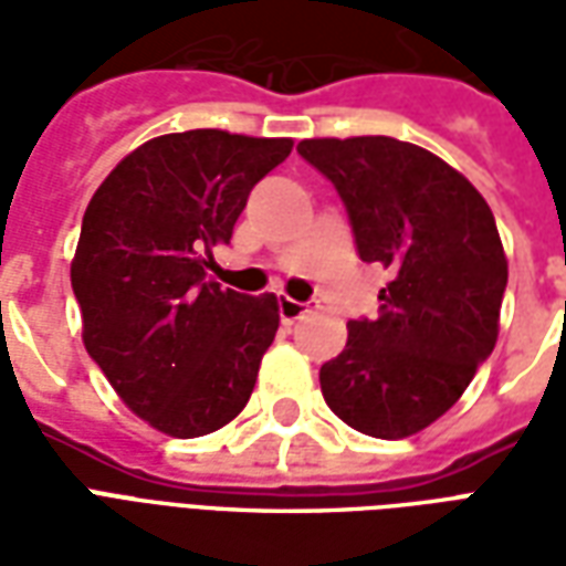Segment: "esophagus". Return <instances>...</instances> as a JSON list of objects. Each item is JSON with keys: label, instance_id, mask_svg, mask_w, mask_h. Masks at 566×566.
<instances>
[{"label": "esophagus", "instance_id": "esophagus-1", "mask_svg": "<svg viewBox=\"0 0 566 566\" xmlns=\"http://www.w3.org/2000/svg\"><path fill=\"white\" fill-rule=\"evenodd\" d=\"M308 308L303 306V303L291 300V296H282V300H279V315H282V324H294V321L303 318Z\"/></svg>", "mask_w": 566, "mask_h": 566}]
</instances>
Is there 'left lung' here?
I'll return each mask as SVG.
<instances>
[{
	"label": "left lung",
	"mask_w": 566,
	"mask_h": 566,
	"mask_svg": "<svg viewBox=\"0 0 566 566\" xmlns=\"http://www.w3.org/2000/svg\"><path fill=\"white\" fill-rule=\"evenodd\" d=\"M343 197L360 260L391 270L379 315L348 324L321 394L367 437H412L461 400L497 343L506 254L482 193L437 154L391 139L296 145Z\"/></svg>",
	"instance_id": "obj_1"
}]
</instances>
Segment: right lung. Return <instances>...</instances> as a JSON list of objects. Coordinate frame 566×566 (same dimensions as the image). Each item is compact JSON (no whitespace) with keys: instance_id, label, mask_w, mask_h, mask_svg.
Wrapping results in <instances>:
<instances>
[{"instance_id":"add662e5","label":"right lung","mask_w":566,"mask_h":566,"mask_svg":"<svg viewBox=\"0 0 566 566\" xmlns=\"http://www.w3.org/2000/svg\"><path fill=\"white\" fill-rule=\"evenodd\" d=\"M291 139L187 129L145 142L93 193L72 260L84 348L117 397L178 439L230 424L279 331L275 296L211 282L251 187Z\"/></svg>"}]
</instances>
